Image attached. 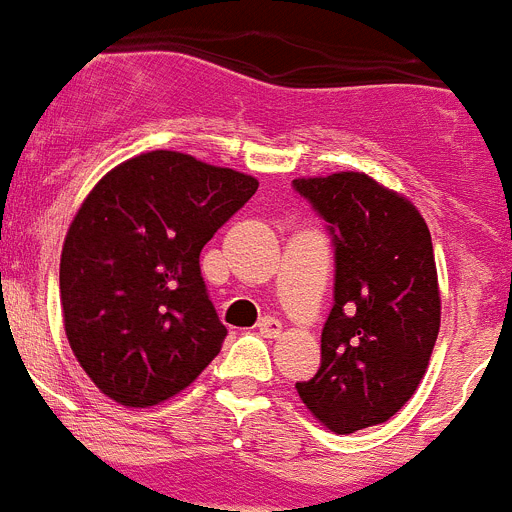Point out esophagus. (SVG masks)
<instances>
[{
    "label": "esophagus",
    "instance_id": "esophagus-1",
    "mask_svg": "<svg viewBox=\"0 0 512 512\" xmlns=\"http://www.w3.org/2000/svg\"><path fill=\"white\" fill-rule=\"evenodd\" d=\"M259 332L264 337H279L281 335V322L276 317H261L259 320Z\"/></svg>",
    "mask_w": 512,
    "mask_h": 512
}]
</instances>
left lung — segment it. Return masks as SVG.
Listing matches in <instances>:
<instances>
[{
  "mask_svg": "<svg viewBox=\"0 0 512 512\" xmlns=\"http://www.w3.org/2000/svg\"><path fill=\"white\" fill-rule=\"evenodd\" d=\"M292 187L335 248L322 363L297 391L327 429L353 434L391 419L424 378L442 317L434 246L419 210L363 172Z\"/></svg>",
  "mask_w": 512,
  "mask_h": 512,
  "instance_id": "8db88e82",
  "label": "left lung"
}]
</instances>
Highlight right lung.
<instances>
[{"label": "right lung", "mask_w": 512, "mask_h": 512, "mask_svg": "<svg viewBox=\"0 0 512 512\" xmlns=\"http://www.w3.org/2000/svg\"><path fill=\"white\" fill-rule=\"evenodd\" d=\"M259 190L190 154H139L103 177L70 223L60 259L65 335L88 378L121 406L190 386L228 335L200 251Z\"/></svg>", "instance_id": "right-lung-1"}]
</instances>
